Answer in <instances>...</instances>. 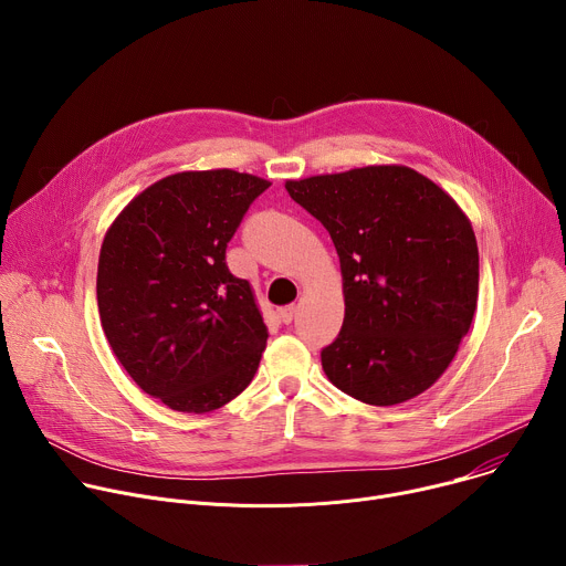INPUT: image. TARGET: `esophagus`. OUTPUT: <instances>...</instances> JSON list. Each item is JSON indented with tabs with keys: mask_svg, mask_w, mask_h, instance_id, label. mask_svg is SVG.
Masks as SVG:
<instances>
[{
	"mask_svg": "<svg viewBox=\"0 0 566 566\" xmlns=\"http://www.w3.org/2000/svg\"><path fill=\"white\" fill-rule=\"evenodd\" d=\"M277 317L284 322V325H291L293 317H295V306H293V304H289V306H282V308L277 311Z\"/></svg>",
	"mask_w": 566,
	"mask_h": 566,
	"instance_id": "1",
	"label": "esophagus"
}]
</instances>
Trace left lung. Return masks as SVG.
Masks as SVG:
<instances>
[{
    "instance_id": "left-lung-1",
    "label": "left lung",
    "mask_w": 566,
    "mask_h": 566,
    "mask_svg": "<svg viewBox=\"0 0 566 566\" xmlns=\"http://www.w3.org/2000/svg\"><path fill=\"white\" fill-rule=\"evenodd\" d=\"M334 239L345 319L322 369L369 406L426 391L452 363L476 308L470 221L437 184L402 166L286 181Z\"/></svg>"
}]
</instances>
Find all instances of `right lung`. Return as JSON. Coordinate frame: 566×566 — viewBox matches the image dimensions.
<instances>
[{
  "instance_id": "add662e5",
  "label": "right lung",
  "mask_w": 566,
  "mask_h": 566,
  "mask_svg": "<svg viewBox=\"0 0 566 566\" xmlns=\"http://www.w3.org/2000/svg\"><path fill=\"white\" fill-rule=\"evenodd\" d=\"M269 186L234 170L179 172L129 201L105 234V336L134 382L177 412L226 406L258 371L269 332L226 249Z\"/></svg>"
}]
</instances>
